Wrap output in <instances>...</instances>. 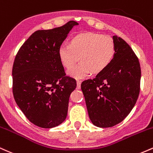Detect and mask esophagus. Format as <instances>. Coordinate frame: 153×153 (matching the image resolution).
<instances>
[{
  "label": "esophagus",
  "mask_w": 153,
  "mask_h": 153,
  "mask_svg": "<svg viewBox=\"0 0 153 153\" xmlns=\"http://www.w3.org/2000/svg\"><path fill=\"white\" fill-rule=\"evenodd\" d=\"M80 84H81V80H77V88L78 89L80 88Z\"/></svg>",
  "instance_id": "1"
}]
</instances>
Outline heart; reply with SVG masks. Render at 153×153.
Segmentation results:
<instances>
[{
    "label": "heart",
    "instance_id": "b5f03b06",
    "mask_svg": "<svg viewBox=\"0 0 153 153\" xmlns=\"http://www.w3.org/2000/svg\"><path fill=\"white\" fill-rule=\"evenodd\" d=\"M116 47L113 39L96 33H81L70 40L69 45L58 49V57L65 68L69 69L78 59L80 62L68 74L75 78L86 77L90 71L94 74L106 69L114 57Z\"/></svg>",
    "mask_w": 153,
    "mask_h": 153
}]
</instances>
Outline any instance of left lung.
Here are the masks:
<instances>
[{"label":"left lung","instance_id":"left-lung-1","mask_svg":"<svg viewBox=\"0 0 153 153\" xmlns=\"http://www.w3.org/2000/svg\"><path fill=\"white\" fill-rule=\"evenodd\" d=\"M113 40L116 51L110 64L94 78L81 83L89 118L101 128L122 122L134 106L140 89L137 57L122 38L113 36Z\"/></svg>","mask_w":153,"mask_h":153}]
</instances>
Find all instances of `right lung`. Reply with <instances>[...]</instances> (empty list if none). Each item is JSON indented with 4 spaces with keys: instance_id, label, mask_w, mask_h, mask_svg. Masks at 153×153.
<instances>
[{
    "instance_id": "add662e5",
    "label": "right lung",
    "mask_w": 153,
    "mask_h": 153,
    "mask_svg": "<svg viewBox=\"0 0 153 153\" xmlns=\"http://www.w3.org/2000/svg\"><path fill=\"white\" fill-rule=\"evenodd\" d=\"M71 21L60 27L38 30L19 49L13 62V94L24 114L42 128H52L64 122L74 78L66 76L58 49L73 26Z\"/></svg>"
}]
</instances>
